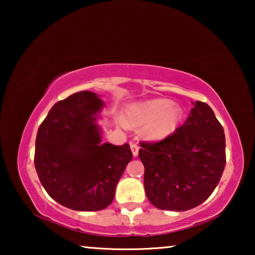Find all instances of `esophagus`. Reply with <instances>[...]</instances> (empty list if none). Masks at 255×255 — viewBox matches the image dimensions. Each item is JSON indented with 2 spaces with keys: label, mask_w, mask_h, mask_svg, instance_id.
Listing matches in <instances>:
<instances>
[{
  "label": "esophagus",
  "mask_w": 255,
  "mask_h": 255,
  "mask_svg": "<svg viewBox=\"0 0 255 255\" xmlns=\"http://www.w3.org/2000/svg\"><path fill=\"white\" fill-rule=\"evenodd\" d=\"M131 151H132V154H133V156H137L138 152H139L138 145H135V144H133V142H131Z\"/></svg>",
  "instance_id": "1"
}]
</instances>
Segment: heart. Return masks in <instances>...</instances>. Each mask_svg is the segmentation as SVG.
Segmentation results:
<instances>
[{
	"label": "heart",
	"mask_w": 255,
	"mask_h": 255,
	"mask_svg": "<svg viewBox=\"0 0 255 255\" xmlns=\"http://www.w3.org/2000/svg\"><path fill=\"white\" fill-rule=\"evenodd\" d=\"M183 111L179 104L166 99H151L132 103L125 109L124 122L128 127H145L148 140H162L174 133L182 121Z\"/></svg>",
	"instance_id": "1"
}]
</instances>
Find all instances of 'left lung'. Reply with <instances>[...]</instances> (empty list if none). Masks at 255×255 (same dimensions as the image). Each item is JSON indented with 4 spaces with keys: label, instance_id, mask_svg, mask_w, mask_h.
<instances>
[{
    "label": "left lung",
    "instance_id": "obj_1",
    "mask_svg": "<svg viewBox=\"0 0 255 255\" xmlns=\"http://www.w3.org/2000/svg\"><path fill=\"white\" fill-rule=\"evenodd\" d=\"M140 146L146 196L161 210L186 211L202 204L224 172V128L200 101L193 102L187 121L173 134Z\"/></svg>",
    "mask_w": 255,
    "mask_h": 255
}]
</instances>
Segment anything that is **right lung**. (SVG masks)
I'll return each mask as SVG.
<instances>
[{
    "label": "right lung",
    "instance_id": "1",
    "mask_svg": "<svg viewBox=\"0 0 255 255\" xmlns=\"http://www.w3.org/2000/svg\"><path fill=\"white\" fill-rule=\"evenodd\" d=\"M103 108L97 94L75 93L55 103L38 128V177L54 201L72 210L99 211L113 203L118 181L132 160L128 142H102L96 122Z\"/></svg>",
    "mask_w": 255,
    "mask_h": 255
}]
</instances>
